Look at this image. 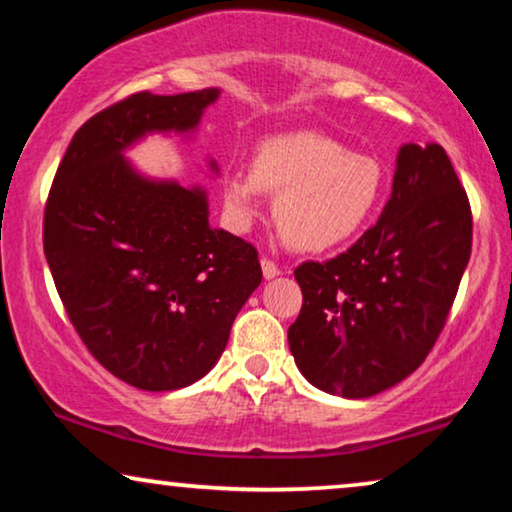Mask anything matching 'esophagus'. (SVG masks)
Segmentation results:
<instances>
[{
	"instance_id": "34e87169",
	"label": "esophagus",
	"mask_w": 512,
	"mask_h": 512,
	"mask_svg": "<svg viewBox=\"0 0 512 512\" xmlns=\"http://www.w3.org/2000/svg\"><path fill=\"white\" fill-rule=\"evenodd\" d=\"M261 270H263V277H265V279H275V277L279 275V268H277L275 263L270 261V258H263V261H261Z\"/></svg>"
}]
</instances>
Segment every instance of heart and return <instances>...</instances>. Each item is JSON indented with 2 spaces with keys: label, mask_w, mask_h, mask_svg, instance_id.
<instances>
[{
  "label": "heart",
  "mask_w": 512,
  "mask_h": 512,
  "mask_svg": "<svg viewBox=\"0 0 512 512\" xmlns=\"http://www.w3.org/2000/svg\"><path fill=\"white\" fill-rule=\"evenodd\" d=\"M263 191L277 193L272 216L298 251H328L354 240L373 219L384 195V167L368 153L312 130L265 137L251 170L221 179L230 226L247 228L261 212Z\"/></svg>",
  "instance_id": "b5f03b06"
}]
</instances>
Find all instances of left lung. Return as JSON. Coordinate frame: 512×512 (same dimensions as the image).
<instances>
[{
  "mask_svg": "<svg viewBox=\"0 0 512 512\" xmlns=\"http://www.w3.org/2000/svg\"><path fill=\"white\" fill-rule=\"evenodd\" d=\"M466 191L440 144H403L380 219L352 249L303 263V310L289 328L312 387L370 398L422 366L471 258Z\"/></svg>",
  "mask_w": 512,
  "mask_h": 512,
  "instance_id": "1",
  "label": "left lung"
}]
</instances>
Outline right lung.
<instances>
[{
  "label": "right lung",
  "instance_id": "1",
  "mask_svg": "<svg viewBox=\"0 0 512 512\" xmlns=\"http://www.w3.org/2000/svg\"><path fill=\"white\" fill-rule=\"evenodd\" d=\"M221 88L137 93L76 130L44 214L55 289L90 354L144 391L198 382L258 289L256 249L209 226L205 186L151 177L128 160L151 135L193 139ZM212 177L219 165L207 158Z\"/></svg>",
  "mask_w": 512,
  "mask_h": 512
}]
</instances>
